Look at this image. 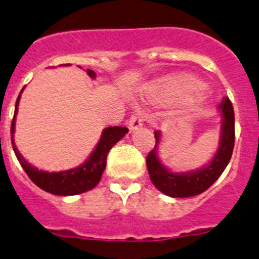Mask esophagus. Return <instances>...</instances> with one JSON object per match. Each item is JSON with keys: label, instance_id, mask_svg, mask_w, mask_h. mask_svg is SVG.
<instances>
[{"label": "esophagus", "instance_id": "esophagus-1", "mask_svg": "<svg viewBox=\"0 0 259 259\" xmlns=\"http://www.w3.org/2000/svg\"><path fill=\"white\" fill-rule=\"evenodd\" d=\"M143 122H144L143 113H141V111H137V113H135L134 115L131 116V119H130L128 127H130L131 132H135L137 131L140 127H143Z\"/></svg>", "mask_w": 259, "mask_h": 259}]
</instances>
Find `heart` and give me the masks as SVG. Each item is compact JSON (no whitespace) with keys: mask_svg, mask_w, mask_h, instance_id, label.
<instances>
[{"mask_svg":"<svg viewBox=\"0 0 259 259\" xmlns=\"http://www.w3.org/2000/svg\"><path fill=\"white\" fill-rule=\"evenodd\" d=\"M193 91V102L200 104L203 100L202 89L196 80L187 75H171L150 87V92L161 100H178Z\"/></svg>","mask_w":259,"mask_h":259,"instance_id":"obj_1","label":"heart"}]
</instances>
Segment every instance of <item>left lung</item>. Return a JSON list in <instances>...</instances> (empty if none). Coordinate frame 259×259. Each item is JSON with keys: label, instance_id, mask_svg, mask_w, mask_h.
I'll return each mask as SVG.
<instances>
[{"label": "left lung", "instance_id": "obj_1", "mask_svg": "<svg viewBox=\"0 0 259 259\" xmlns=\"http://www.w3.org/2000/svg\"><path fill=\"white\" fill-rule=\"evenodd\" d=\"M218 110L221 115L219 145L211 159L196 170L178 172L164 166L158 153L159 144L162 141V132H154L155 145L148 154L146 166L149 171L150 180L158 191L175 198L192 197L206 191L222 175L232 157L235 145V113L228 97L223 98Z\"/></svg>", "mask_w": 259, "mask_h": 259}]
</instances>
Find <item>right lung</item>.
<instances>
[{"label":"right lung","mask_w":259,"mask_h":259,"mask_svg":"<svg viewBox=\"0 0 259 259\" xmlns=\"http://www.w3.org/2000/svg\"><path fill=\"white\" fill-rule=\"evenodd\" d=\"M70 66V65H63ZM87 74L92 79H96V72L92 70H87ZM24 89V88H23ZM23 89L18 96L17 104H15V113H14L13 124H11V144L18 161L22 164L23 170L26 171L29 179L37 185L38 188L44 189L45 192H49L57 196H74V194L84 193L87 191H91L100 183L102 172L106 167V157L110 149L118 143L120 139L125 136L128 132L127 127H107L102 131L101 137L98 140L97 145L93 149V152L89 154L85 161L80 166L70 168V170L63 171H42L38 170L37 167L32 166L31 163L26 161L18 150L17 145L14 143V134H15V120H17L18 106H19L20 96H22Z\"/></svg>","instance_id":"right-lung-1"}]
</instances>
